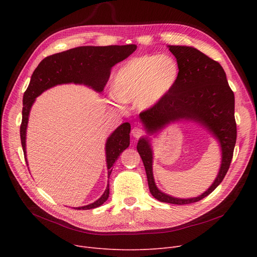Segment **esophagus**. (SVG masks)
I'll use <instances>...</instances> for the list:
<instances>
[{"mask_svg": "<svg viewBox=\"0 0 257 257\" xmlns=\"http://www.w3.org/2000/svg\"><path fill=\"white\" fill-rule=\"evenodd\" d=\"M131 133H132V136L136 138V139H140V138H143L144 136H146L145 130L143 128H141V127H134L132 129Z\"/></svg>", "mask_w": 257, "mask_h": 257, "instance_id": "obj_1", "label": "esophagus"}]
</instances>
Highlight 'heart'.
<instances>
[{"mask_svg": "<svg viewBox=\"0 0 257 257\" xmlns=\"http://www.w3.org/2000/svg\"><path fill=\"white\" fill-rule=\"evenodd\" d=\"M177 77L178 65L171 56L138 57L116 73L111 84V94L118 102H136L139 107L148 108L165 96Z\"/></svg>", "mask_w": 257, "mask_h": 257, "instance_id": "obj_1", "label": "heart"}]
</instances>
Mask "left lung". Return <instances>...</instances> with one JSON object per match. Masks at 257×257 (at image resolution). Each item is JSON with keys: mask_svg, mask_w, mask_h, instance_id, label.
Segmentation results:
<instances>
[{"mask_svg": "<svg viewBox=\"0 0 257 257\" xmlns=\"http://www.w3.org/2000/svg\"><path fill=\"white\" fill-rule=\"evenodd\" d=\"M169 50L177 59L178 77L163 98L140 113L145 127L149 132H155L173 120L194 119L206 126L222 147V165L212 185L197 198L178 199L161 193L155 185L152 150L147 139L140 140L138 151L143 159L152 196L160 202L184 205L195 203L212 193L230 167L236 142L234 93L218 61L192 47L169 46Z\"/></svg>", "mask_w": 257, "mask_h": 257, "instance_id": "left-lung-1", "label": "left lung"}]
</instances>
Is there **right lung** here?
I'll return each instance as SVG.
<instances>
[{"instance_id": "obj_1", "label": "right lung", "mask_w": 257, "mask_h": 257, "mask_svg": "<svg viewBox=\"0 0 257 257\" xmlns=\"http://www.w3.org/2000/svg\"><path fill=\"white\" fill-rule=\"evenodd\" d=\"M137 50L136 45L78 47L61 53L53 54L40 61L33 72L28 88L23 97V118L21 124V142L26 158V129L31 106L36 97L46 89L62 83L85 84L98 91H102L110 76L111 67L126 59ZM130 124L124 123L107 140L106 160L108 177L112 166L119 154L130 144ZM27 163V161H26ZM109 197V185H107L102 197L93 203L76 209H91L102 205Z\"/></svg>"}]
</instances>
